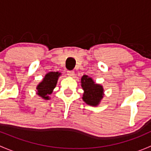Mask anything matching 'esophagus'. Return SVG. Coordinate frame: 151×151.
<instances>
[{
  "label": "esophagus",
  "instance_id": "1",
  "mask_svg": "<svg viewBox=\"0 0 151 151\" xmlns=\"http://www.w3.org/2000/svg\"><path fill=\"white\" fill-rule=\"evenodd\" d=\"M67 74L70 77H73L74 75V71H67Z\"/></svg>",
  "mask_w": 151,
  "mask_h": 151
}]
</instances>
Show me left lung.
<instances>
[{
  "label": "left lung",
  "instance_id": "left-lung-1",
  "mask_svg": "<svg viewBox=\"0 0 151 151\" xmlns=\"http://www.w3.org/2000/svg\"><path fill=\"white\" fill-rule=\"evenodd\" d=\"M81 86L84 91L83 101L87 104L96 106L103 99V87L99 84H96L93 79L87 75H83L81 78Z\"/></svg>",
  "mask_w": 151,
  "mask_h": 151
}]
</instances>
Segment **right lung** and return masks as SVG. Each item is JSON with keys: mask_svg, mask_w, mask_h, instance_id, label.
I'll return each instance as SVG.
<instances>
[{"mask_svg": "<svg viewBox=\"0 0 151 151\" xmlns=\"http://www.w3.org/2000/svg\"><path fill=\"white\" fill-rule=\"evenodd\" d=\"M60 75V73H59L58 71H56V72L52 71V72L47 73L45 76L43 80L36 87L37 95L45 100L50 99L49 95L52 93L53 90L55 88Z\"/></svg>", "mask_w": 151, "mask_h": 151, "instance_id": "obj_1", "label": "right lung"}]
</instances>
